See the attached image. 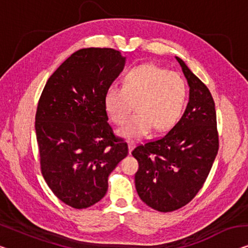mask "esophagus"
<instances>
[{"label": "esophagus", "mask_w": 248, "mask_h": 248, "mask_svg": "<svg viewBox=\"0 0 248 248\" xmlns=\"http://www.w3.org/2000/svg\"><path fill=\"white\" fill-rule=\"evenodd\" d=\"M135 142L134 141H128V148H129V154H131V151L134 150L135 148Z\"/></svg>", "instance_id": "obj_1"}]
</instances>
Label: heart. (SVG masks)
Masks as SVG:
<instances>
[{"mask_svg": "<svg viewBox=\"0 0 248 248\" xmlns=\"http://www.w3.org/2000/svg\"><path fill=\"white\" fill-rule=\"evenodd\" d=\"M187 97V83L179 73L147 63L129 69L124 77L123 87H108L103 105L110 119L121 124L135 103L137 112L118 129V135L137 139L146 136L153 128L157 132H164L175 127L183 116Z\"/></svg>", "mask_w": 248, "mask_h": 248, "instance_id": "1", "label": "heart"}]
</instances>
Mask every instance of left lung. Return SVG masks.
<instances>
[{
    "mask_svg": "<svg viewBox=\"0 0 248 248\" xmlns=\"http://www.w3.org/2000/svg\"><path fill=\"white\" fill-rule=\"evenodd\" d=\"M189 101L175 127L159 139L136 147V189L146 205L168 213L182 208L204 185L218 153L215 102L208 88L182 59Z\"/></svg>",
    "mask_w": 248,
    "mask_h": 248,
    "instance_id": "8db88e82",
    "label": "left lung"
}]
</instances>
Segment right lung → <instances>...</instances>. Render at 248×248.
<instances>
[{
    "mask_svg": "<svg viewBox=\"0 0 248 248\" xmlns=\"http://www.w3.org/2000/svg\"><path fill=\"white\" fill-rule=\"evenodd\" d=\"M124 63L120 51L81 49L55 70L40 97L35 134L42 176L52 193L76 209L105 197L109 175L128 155L103 105Z\"/></svg>",
    "mask_w": 248,
    "mask_h": 248,
    "instance_id": "add662e5",
    "label": "right lung"
}]
</instances>
